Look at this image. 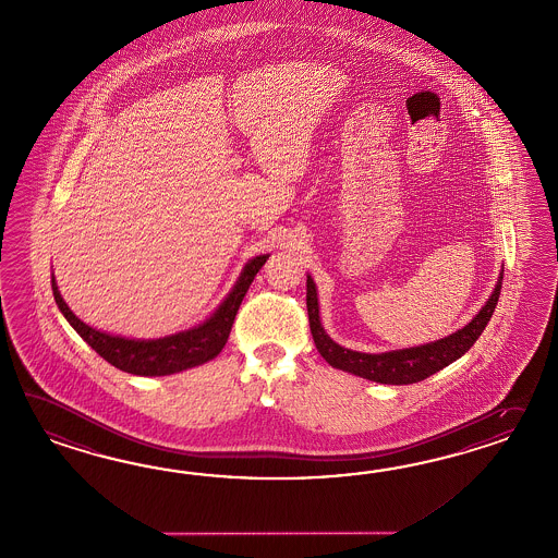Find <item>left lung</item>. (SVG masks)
Here are the masks:
<instances>
[{"mask_svg":"<svg viewBox=\"0 0 558 558\" xmlns=\"http://www.w3.org/2000/svg\"><path fill=\"white\" fill-rule=\"evenodd\" d=\"M501 279L496 283L492 298L486 305L480 310V314L473 317L465 328L458 329L456 333L441 338L437 342L423 343L404 350H392L383 354H364L342 348L340 343L333 342L322 328L319 322V305H317V291H315L314 279L307 275V315H310V328L314 336L315 348L324 356L329 366L340 368L350 374H356L360 378H366L372 383L380 385H413L425 380L430 374L444 371L451 362L463 356L475 340L486 329L489 317L494 314L498 300H500Z\"/></svg>","mask_w":558,"mask_h":558,"instance_id":"8db88e82","label":"left lung"}]
</instances>
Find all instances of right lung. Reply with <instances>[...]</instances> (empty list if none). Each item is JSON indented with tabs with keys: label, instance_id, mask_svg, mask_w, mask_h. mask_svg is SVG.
<instances>
[{
	"label": "right lung",
	"instance_id": "1",
	"mask_svg": "<svg viewBox=\"0 0 558 558\" xmlns=\"http://www.w3.org/2000/svg\"><path fill=\"white\" fill-rule=\"evenodd\" d=\"M267 258L269 255H258L244 265L243 272L227 295V300L222 301L215 314L210 315L206 322H202L201 326L178 331L159 340H129V338L111 336L86 326L85 322H81L76 315L72 314L66 301L62 300L54 275H52V293H54L58 310L66 317L72 328L76 329V333L100 357L113 364L114 368L137 374V376H168V374L201 366L220 354V350L229 340L230 329L244 295L258 269L267 263Z\"/></svg>",
	"mask_w": 558,
	"mask_h": 558
}]
</instances>
